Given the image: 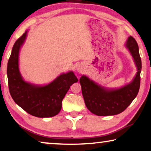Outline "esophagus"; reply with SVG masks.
Listing matches in <instances>:
<instances>
[{
    "label": "esophagus",
    "mask_w": 151,
    "mask_h": 151,
    "mask_svg": "<svg viewBox=\"0 0 151 151\" xmlns=\"http://www.w3.org/2000/svg\"><path fill=\"white\" fill-rule=\"evenodd\" d=\"M79 70H80V69H79Z\"/></svg>",
    "instance_id": "34e87169"
}]
</instances>
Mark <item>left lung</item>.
I'll return each mask as SVG.
<instances>
[{
    "instance_id": "left-lung-1",
    "label": "left lung",
    "mask_w": 151,
    "mask_h": 151,
    "mask_svg": "<svg viewBox=\"0 0 151 151\" xmlns=\"http://www.w3.org/2000/svg\"><path fill=\"white\" fill-rule=\"evenodd\" d=\"M127 47L132 54L137 68L136 76L131 84L116 90L106 91L86 76H83L80 79L86 106L96 115L110 116L121 113L129 106L138 93L142 61L138 45L133 37H129Z\"/></svg>"
}]
</instances>
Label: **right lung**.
I'll return each instance as SVG.
<instances>
[{
	"instance_id": "obj_1",
	"label": "right lung",
	"mask_w": 151,
	"mask_h": 151,
	"mask_svg": "<svg viewBox=\"0 0 151 151\" xmlns=\"http://www.w3.org/2000/svg\"><path fill=\"white\" fill-rule=\"evenodd\" d=\"M27 31L14 43L8 60L9 90L14 101L30 115L39 118L52 117L58 114L62 101L73 83L78 80L73 72L62 74L44 86H35L24 82L18 69L19 51Z\"/></svg>"
}]
</instances>
